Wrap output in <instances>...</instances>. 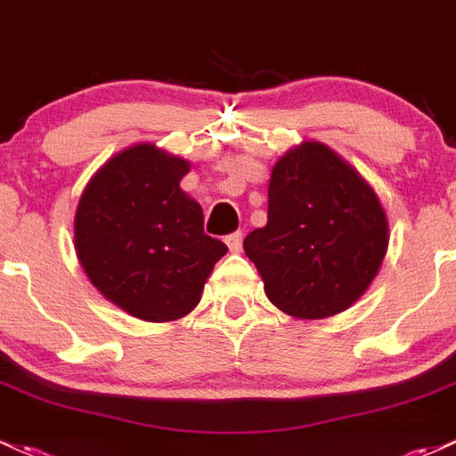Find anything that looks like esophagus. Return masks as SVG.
Listing matches in <instances>:
<instances>
[{
    "label": "esophagus",
    "instance_id": "esophagus-1",
    "mask_svg": "<svg viewBox=\"0 0 456 456\" xmlns=\"http://www.w3.org/2000/svg\"><path fill=\"white\" fill-rule=\"evenodd\" d=\"M242 238H244V233H242V232H233V233H229V236L224 238V242H227L229 251H232V253H238L240 248H242Z\"/></svg>",
    "mask_w": 456,
    "mask_h": 456
}]
</instances>
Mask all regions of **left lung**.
Wrapping results in <instances>:
<instances>
[{
	"mask_svg": "<svg viewBox=\"0 0 456 456\" xmlns=\"http://www.w3.org/2000/svg\"><path fill=\"white\" fill-rule=\"evenodd\" d=\"M389 224L377 192L327 144L303 142L273 167L268 223L244 238L266 297L288 316L329 318L381 268Z\"/></svg>",
	"mask_w": 456,
	"mask_h": 456,
	"instance_id": "1",
	"label": "left lung"
}]
</instances>
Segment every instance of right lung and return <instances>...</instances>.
Returning <instances> with one entry per match:
<instances>
[{"label": "right lung", "mask_w": 456, "mask_h": 456, "mask_svg": "<svg viewBox=\"0 0 456 456\" xmlns=\"http://www.w3.org/2000/svg\"><path fill=\"white\" fill-rule=\"evenodd\" d=\"M190 162L140 142L90 177L75 212V253L90 283L129 316L183 318L227 247L203 232L201 205L179 182Z\"/></svg>", "instance_id": "right-lung-1"}]
</instances>
